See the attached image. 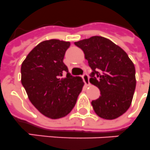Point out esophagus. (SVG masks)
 Segmentation results:
<instances>
[{"label": "esophagus", "mask_w": 150, "mask_h": 150, "mask_svg": "<svg viewBox=\"0 0 150 150\" xmlns=\"http://www.w3.org/2000/svg\"><path fill=\"white\" fill-rule=\"evenodd\" d=\"M83 78V80H84V82H85V84L86 85H89V77H88V75H87L86 73H85L84 75H83L82 76Z\"/></svg>", "instance_id": "esophagus-1"}]
</instances>
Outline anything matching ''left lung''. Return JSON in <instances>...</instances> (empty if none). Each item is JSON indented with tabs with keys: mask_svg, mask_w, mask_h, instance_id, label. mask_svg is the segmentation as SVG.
Returning a JSON list of instances; mask_svg holds the SVG:
<instances>
[{
	"mask_svg": "<svg viewBox=\"0 0 150 150\" xmlns=\"http://www.w3.org/2000/svg\"><path fill=\"white\" fill-rule=\"evenodd\" d=\"M75 45L82 50L92 69L90 82L100 91L99 98L91 101L94 112L106 120L123 115L131 105L136 88L133 62L123 49L103 36H91Z\"/></svg>",
	"mask_w": 150,
	"mask_h": 150,
	"instance_id": "left-lung-1",
	"label": "left lung"
}]
</instances>
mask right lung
Masks as SVG:
<instances>
[{
    "instance_id": "1",
    "label": "right lung",
    "mask_w": 150,
    "mask_h": 150,
    "mask_svg": "<svg viewBox=\"0 0 150 150\" xmlns=\"http://www.w3.org/2000/svg\"><path fill=\"white\" fill-rule=\"evenodd\" d=\"M70 42L59 40L42 41L35 46L21 65V83L33 105L42 114L59 119L75 107L84 82L70 75L64 64ZM65 72L67 73L63 77Z\"/></svg>"
}]
</instances>
